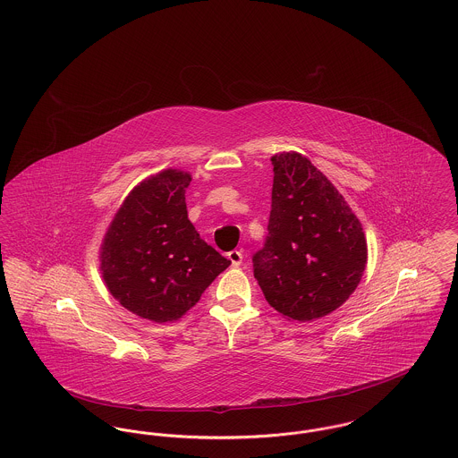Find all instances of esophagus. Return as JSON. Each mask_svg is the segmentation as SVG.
Listing matches in <instances>:
<instances>
[{"label":"esophagus","mask_w":458,"mask_h":458,"mask_svg":"<svg viewBox=\"0 0 458 458\" xmlns=\"http://www.w3.org/2000/svg\"><path fill=\"white\" fill-rule=\"evenodd\" d=\"M228 259L232 261V266H233V267H237V266L242 264L243 254H242L240 250H232V252H228Z\"/></svg>","instance_id":"obj_1"}]
</instances>
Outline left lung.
<instances>
[{
  "label": "left lung",
  "mask_w": 458,
  "mask_h": 458,
  "mask_svg": "<svg viewBox=\"0 0 458 458\" xmlns=\"http://www.w3.org/2000/svg\"><path fill=\"white\" fill-rule=\"evenodd\" d=\"M267 239L254 254V276L267 304L292 321L325 318L347 302L368 264L359 218L305 156L271 157Z\"/></svg>",
  "instance_id": "1"
}]
</instances>
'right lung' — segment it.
I'll use <instances>...</instances> for the list:
<instances>
[{
	"mask_svg": "<svg viewBox=\"0 0 458 458\" xmlns=\"http://www.w3.org/2000/svg\"><path fill=\"white\" fill-rule=\"evenodd\" d=\"M192 176L163 170L142 180L109 223L99 269L109 293L153 323L180 319L232 262L199 237L187 216Z\"/></svg>",
	"mask_w": 458,
	"mask_h": 458,
	"instance_id": "1",
	"label": "right lung"
}]
</instances>
